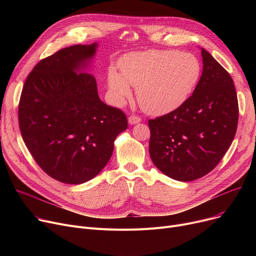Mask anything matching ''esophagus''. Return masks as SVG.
<instances>
[{
  "mask_svg": "<svg viewBox=\"0 0 256 256\" xmlns=\"http://www.w3.org/2000/svg\"><path fill=\"white\" fill-rule=\"evenodd\" d=\"M141 121V118L136 115H132L128 117V124H137Z\"/></svg>",
  "mask_w": 256,
  "mask_h": 256,
  "instance_id": "34e87169",
  "label": "esophagus"
}]
</instances>
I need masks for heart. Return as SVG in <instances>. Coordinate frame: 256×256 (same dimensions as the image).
<instances>
[{"label":"heart","instance_id":"1","mask_svg":"<svg viewBox=\"0 0 256 256\" xmlns=\"http://www.w3.org/2000/svg\"><path fill=\"white\" fill-rule=\"evenodd\" d=\"M119 74L110 68L108 85L114 104H121L137 89L139 104L154 115L176 110L191 96L200 76L201 64L191 52L150 50L132 52L120 62Z\"/></svg>","mask_w":256,"mask_h":256}]
</instances>
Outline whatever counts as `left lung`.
I'll list each match as a JSON object with an SVG mask.
<instances>
[{
    "label": "left lung",
    "instance_id": "left-lung-1",
    "mask_svg": "<svg viewBox=\"0 0 256 256\" xmlns=\"http://www.w3.org/2000/svg\"><path fill=\"white\" fill-rule=\"evenodd\" d=\"M201 56L202 74L192 96L176 110L148 120L154 164L180 182L195 180L216 167L238 126V104L230 74L204 48Z\"/></svg>",
    "mask_w": 256,
    "mask_h": 256
}]
</instances>
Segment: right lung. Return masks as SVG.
<instances>
[{"label":"right lung","instance_id":"right-lung-1","mask_svg":"<svg viewBox=\"0 0 256 256\" xmlns=\"http://www.w3.org/2000/svg\"><path fill=\"white\" fill-rule=\"evenodd\" d=\"M98 44L62 48L26 76L18 104L22 137L35 162L64 184H83L104 169L126 114L100 100L96 78L83 72Z\"/></svg>","mask_w":256,"mask_h":256}]
</instances>
